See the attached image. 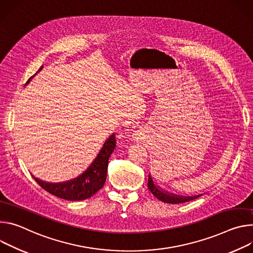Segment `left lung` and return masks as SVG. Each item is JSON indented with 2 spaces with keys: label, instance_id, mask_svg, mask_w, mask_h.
Segmentation results:
<instances>
[{
  "label": "left lung",
  "instance_id": "1",
  "mask_svg": "<svg viewBox=\"0 0 253 253\" xmlns=\"http://www.w3.org/2000/svg\"><path fill=\"white\" fill-rule=\"evenodd\" d=\"M148 188L154 194L155 197H157L160 201L165 202V203H170V204H179V203L189 202V201H192V200H195V199L201 197V196L203 195V194H200V195H196V196H180V195L169 193V192L163 190L161 187H159L154 182L151 174L149 175Z\"/></svg>",
  "mask_w": 253,
  "mask_h": 253
}]
</instances>
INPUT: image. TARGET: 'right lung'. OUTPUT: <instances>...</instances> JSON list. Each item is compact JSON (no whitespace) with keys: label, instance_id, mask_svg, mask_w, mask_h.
<instances>
[{"label":"right lung","instance_id":"right-lung-1","mask_svg":"<svg viewBox=\"0 0 253 253\" xmlns=\"http://www.w3.org/2000/svg\"><path fill=\"white\" fill-rule=\"evenodd\" d=\"M42 68L43 66L40 67L37 73L41 71ZM33 77L34 75L29 78L26 85ZM116 146V135L115 133H112L107 137V139L102 145V148L98 152L96 158L92 161L91 165L81 175L72 180L62 183H49L42 181L34 177L33 175L32 177L39 186H41L45 191L49 192L50 194L56 196V197H59L68 201L85 200L87 198H90L91 196H93L98 190L103 187L106 180L108 159L112 152H114Z\"/></svg>","mask_w":253,"mask_h":253}]
</instances>
